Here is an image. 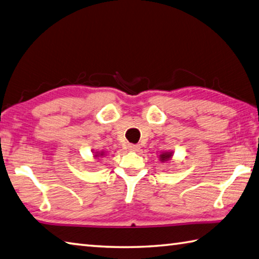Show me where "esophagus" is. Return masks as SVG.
Here are the masks:
<instances>
[{"instance_id":"obj_1","label":"esophagus","mask_w":259,"mask_h":259,"mask_svg":"<svg viewBox=\"0 0 259 259\" xmlns=\"http://www.w3.org/2000/svg\"><path fill=\"white\" fill-rule=\"evenodd\" d=\"M127 148H128L130 151H138L140 149V145H138V144H128Z\"/></svg>"}]
</instances>
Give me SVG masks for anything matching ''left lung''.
I'll return each mask as SVG.
<instances>
[{"instance_id":"1","label":"left lung","mask_w":259,"mask_h":259,"mask_svg":"<svg viewBox=\"0 0 259 259\" xmlns=\"http://www.w3.org/2000/svg\"><path fill=\"white\" fill-rule=\"evenodd\" d=\"M160 157H161V160H162V161H167V160H169L170 157H171V154H170V153H163V154H161Z\"/></svg>"}]
</instances>
